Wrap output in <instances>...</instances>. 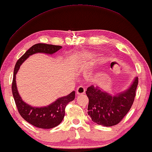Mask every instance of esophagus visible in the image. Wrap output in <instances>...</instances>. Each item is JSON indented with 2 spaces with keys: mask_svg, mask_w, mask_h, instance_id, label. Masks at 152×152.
<instances>
[{
  "mask_svg": "<svg viewBox=\"0 0 152 152\" xmlns=\"http://www.w3.org/2000/svg\"><path fill=\"white\" fill-rule=\"evenodd\" d=\"M85 93V88L83 87V86H78L76 89V94L78 95H83L84 93Z\"/></svg>",
  "mask_w": 152,
  "mask_h": 152,
  "instance_id": "obj_1",
  "label": "esophagus"
}]
</instances>
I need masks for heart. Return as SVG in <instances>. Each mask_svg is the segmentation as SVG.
<instances>
[{
    "label": "heart",
    "mask_w": 152,
    "mask_h": 152,
    "mask_svg": "<svg viewBox=\"0 0 152 152\" xmlns=\"http://www.w3.org/2000/svg\"><path fill=\"white\" fill-rule=\"evenodd\" d=\"M93 56V55L91 54V53H89L88 51H84L79 53L77 55L76 58L80 59L83 64H87L88 63V61L91 60Z\"/></svg>",
    "instance_id": "b5f03b06"
}]
</instances>
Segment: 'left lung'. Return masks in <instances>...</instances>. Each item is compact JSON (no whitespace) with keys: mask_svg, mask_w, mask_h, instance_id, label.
Wrapping results in <instances>:
<instances>
[{"mask_svg":"<svg viewBox=\"0 0 152 152\" xmlns=\"http://www.w3.org/2000/svg\"><path fill=\"white\" fill-rule=\"evenodd\" d=\"M138 77L126 91L111 95L99 86L91 85L86 94L88 98V115L97 124L112 126L118 124L131 108L136 95Z\"/></svg>","mask_w":152,"mask_h":152,"instance_id":"obj_1","label":"left lung"}]
</instances>
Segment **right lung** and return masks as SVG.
Instances as JSON below:
<instances>
[{
    "label": "right lung",
    "instance_id": "add662e5",
    "mask_svg": "<svg viewBox=\"0 0 152 152\" xmlns=\"http://www.w3.org/2000/svg\"><path fill=\"white\" fill-rule=\"evenodd\" d=\"M61 46L53 45L38 43L30 47L20 59L15 64L13 72V83H12V93L15 100L16 106L21 116L33 126L40 129H52L59 125L63 120L65 115V108L69 102L75 98V91H72L68 95L60 97L45 107H35L27 104L22 100L18 93L16 85V74L23 62L30 55L43 53L52 55L61 49Z\"/></svg>",
    "mask_w": 152,
    "mask_h": 152
}]
</instances>
